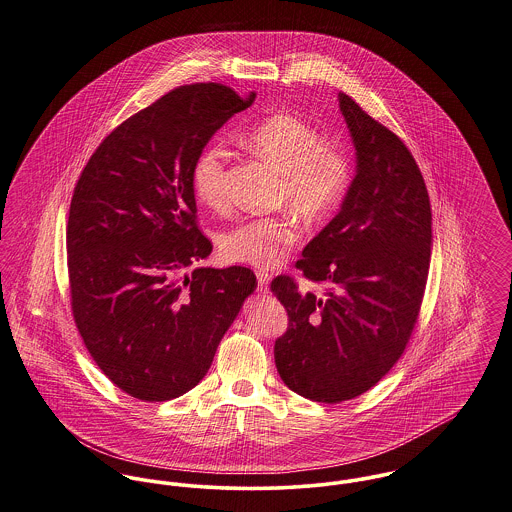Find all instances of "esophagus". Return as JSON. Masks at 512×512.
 Returning <instances> with one entry per match:
<instances>
[{
    "label": "esophagus",
    "mask_w": 512,
    "mask_h": 512,
    "mask_svg": "<svg viewBox=\"0 0 512 512\" xmlns=\"http://www.w3.org/2000/svg\"><path fill=\"white\" fill-rule=\"evenodd\" d=\"M255 275H257V282H259V288H261V290H265V288H267V284H269V280H271V276H269V273H267V271H257Z\"/></svg>",
    "instance_id": "1"
}]
</instances>
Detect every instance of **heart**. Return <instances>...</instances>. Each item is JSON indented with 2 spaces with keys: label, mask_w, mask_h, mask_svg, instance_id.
Listing matches in <instances>:
<instances>
[{
  "label": "heart",
  "mask_w": 512,
  "mask_h": 512,
  "mask_svg": "<svg viewBox=\"0 0 512 512\" xmlns=\"http://www.w3.org/2000/svg\"><path fill=\"white\" fill-rule=\"evenodd\" d=\"M241 144L280 173L278 200L304 222L317 224L331 216L353 181L351 158L339 146L323 142V134L306 118L276 113L241 134ZM193 193L198 202L220 210L228 202V154L222 146H206L193 163ZM300 236L290 214L239 222L220 236L224 259L269 269Z\"/></svg>",
  "instance_id": "1"
}]
</instances>
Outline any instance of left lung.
<instances>
[{
    "mask_svg": "<svg viewBox=\"0 0 512 512\" xmlns=\"http://www.w3.org/2000/svg\"><path fill=\"white\" fill-rule=\"evenodd\" d=\"M356 171L337 216L304 247L296 267L325 294L290 276L271 290L288 312L276 370L298 395L339 403L376 386L399 360L421 310L433 216L419 165L392 130L339 91Z\"/></svg>",
    "mask_w": 512,
    "mask_h": 512,
    "instance_id": "1",
    "label": "left lung"
}]
</instances>
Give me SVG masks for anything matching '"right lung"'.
Here are the masks:
<instances>
[{"label":"right lung","mask_w":512,"mask_h":512,"mask_svg":"<svg viewBox=\"0 0 512 512\" xmlns=\"http://www.w3.org/2000/svg\"><path fill=\"white\" fill-rule=\"evenodd\" d=\"M253 97L220 83L169 91L101 142L74 189L66 232L74 319L103 374L136 399L193 390L257 288L247 267L186 273L212 253L195 222L193 163Z\"/></svg>","instance_id":"obj_1"}]
</instances>
